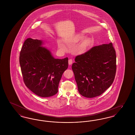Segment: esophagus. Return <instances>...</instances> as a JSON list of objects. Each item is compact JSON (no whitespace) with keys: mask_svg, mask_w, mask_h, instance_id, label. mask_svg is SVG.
<instances>
[{"mask_svg":"<svg viewBox=\"0 0 135 135\" xmlns=\"http://www.w3.org/2000/svg\"><path fill=\"white\" fill-rule=\"evenodd\" d=\"M72 62H73V60L72 59H70L69 60H68V63H69V64L71 65L72 64Z\"/></svg>","mask_w":135,"mask_h":135,"instance_id":"esophagus-1","label":"esophagus"}]
</instances>
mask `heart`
<instances>
[{
  "mask_svg": "<svg viewBox=\"0 0 135 135\" xmlns=\"http://www.w3.org/2000/svg\"><path fill=\"white\" fill-rule=\"evenodd\" d=\"M83 37H79L76 39L75 41L79 42L81 41ZM91 45H92V41L90 39H84V40H83V41L77 46V49H76L77 52H78L79 53H83L86 51L89 47H90ZM58 46L60 49H64V45L60 42L58 43Z\"/></svg>",
  "mask_w": 135,
  "mask_h": 135,
  "instance_id": "b5f03b06",
  "label": "heart"
}]
</instances>
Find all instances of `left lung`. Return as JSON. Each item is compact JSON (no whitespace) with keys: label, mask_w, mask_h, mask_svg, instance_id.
<instances>
[{"label":"left lung","mask_w":135,"mask_h":135,"mask_svg":"<svg viewBox=\"0 0 135 135\" xmlns=\"http://www.w3.org/2000/svg\"><path fill=\"white\" fill-rule=\"evenodd\" d=\"M72 65L78 90L86 98L99 96L112 84L116 56L112 44L95 46L75 58Z\"/></svg>","instance_id":"obj_1"}]
</instances>
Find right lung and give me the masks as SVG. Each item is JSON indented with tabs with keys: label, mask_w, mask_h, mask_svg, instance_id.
<instances>
[{
	"label": "right lung",
	"mask_w": 135,
	"mask_h": 135,
	"mask_svg": "<svg viewBox=\"0 0 135 135\" xmlns=\"http://www.w3.org/2000/svg\"><path fill=\"white\" fill-rule=\"evenodd\" d=\"M41 40L27 39L20 54V64L26 86L36 95L49 97L58 91L59 84L68 67V58H53Z\"/></svg>",
	"instance_id": "add662e5"
}]
</instances>
